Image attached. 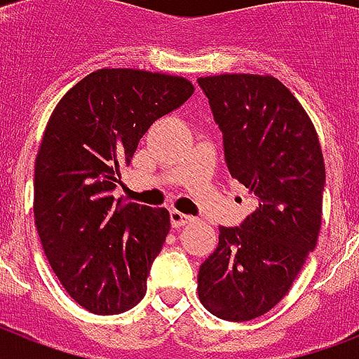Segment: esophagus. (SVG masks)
Here are the masks:
<instances>
[{
  "mask_svg": "<svg viewBox=\"0 0 359 359\" xmlns=\"http://www.w3.org/2000/svg\"><path fill=\"white\" fill-rule=\"evenodd\" d=\"M169 218H171V225H173L175 229H179V227H182V225L194 222L191 216L179 212V210H171V212H169Z\"/></svg>",
  "mask_w": 359,
  "mask_h": 359,
  "instance_id": "1",
  "label": "esophagus"
}]
</instances>
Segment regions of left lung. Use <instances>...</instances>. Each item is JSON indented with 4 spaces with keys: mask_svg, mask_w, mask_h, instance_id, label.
<instances>
[{
    "mask_svg": "<svg viewBox=\"0 0 359 359\" xmlns=\"http://www.w3.org/2000/svg\"><path fill=\"white\" fill-rule=\"evenodd\" d=\"M224 132L227 169L248 188L253 212L219 227V242L197 273V294L218 318L244 323L281 302L315 250L326 182L317 130L273 76L199 78Z\"/></svg>",
    "mask_w": 359,
    "mask_h": 359,
    "instance_id": "obj_1",
    "label": "left lung"
}]
</instances>
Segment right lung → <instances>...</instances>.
I'll return each mask as SVG.
<instances>
[{"mask_svg":"<svg viewBox=\"0 0 359 359\" xmlns=\"http://www.w3.org/2000/svg\"><path fill=\"white\" fill-rule=\"evenodd\" d=\"M194 93L180 76L100 69L53 109L35 160L36 233L65 290L97 315L137 306L171 222L165 208L115 199L121 165L156 119Z\"/></svg>","mask_w":359,"mask_h":359,"instance_id":"obj_1","label":"right lung"}]
</instances>
